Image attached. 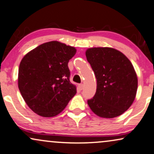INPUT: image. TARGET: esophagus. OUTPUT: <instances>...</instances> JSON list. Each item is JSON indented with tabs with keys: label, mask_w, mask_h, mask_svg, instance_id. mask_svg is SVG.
<instances>
[{
	"label": "esophagus",
	"mask_w": 154,
	"mask_h": 154,
	"mask_svg": "<svg viewBox=\"0 0 154 154\" xmlns=\"http://www.w3.org/2000/svg\"><path fill=\"white\" fill-rule=\"evenodd\" d=\"M78 88L79 89V90H82V89H83V85L82 84H79L78 85Z\"/></svg>",
	"instance_id": "obj_1"
}]
</instances>
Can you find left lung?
<instances>
[{
    "mask_svg": "<svg viewBox=\"0 0 154 154\" xmlns=\"http://www.w3.org/2000/svg\"><path fill=\"white\" fill-rule=\"evenodd\" d=\"M86 57L97 79L95 95L88 104L101 118L118 117L134 101L138 78L133 64L123 53L109 47H94Z\"/></svg>",
    "mask_w": 154,
    "mask_h": 154,
    "instance_id": "1",
    "label": "left lung"
}]
</instances>
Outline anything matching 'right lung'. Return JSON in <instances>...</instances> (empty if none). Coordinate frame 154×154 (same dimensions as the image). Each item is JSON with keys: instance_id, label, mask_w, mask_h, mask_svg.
Masks as SVG:
<instances>
[{"instance_id": "obj_1", "label": "right lung", "mask_w": 154, "mask_h": 154, "mask_svg": "<svg viewBox=\"0 0 154 154\" xmlns=\"http://www.w3.org/2000/svg\"><path fill=\"white\" fill-rule=\"evenodd\" d=\"M76 51L75 47L53 41L41 44L22 59L18 88L35 113L46 118L57 116L75 95L68 62Z\"/></svg>"}]
</instances>
